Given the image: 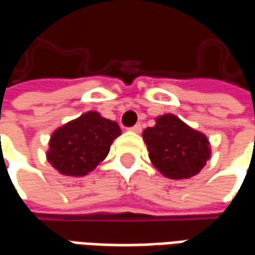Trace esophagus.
I'll return each instance as SVG.
<instances>
[{"label":"esophagus","mask_w":255,"mask_h":255,"mask_svg":"<svg viewBox=\"0 0 255 255\" xmlns=\"http://www.w3.org/2000/svg\"><path fill=\"white\" fill-rule=\"evenodd\" d=\"M129 131H132V132L135 133H139L142 131V126H140V124H136V126H133V127L129 128Z\"/></svg>","instance_id":"1"}]
</instances>
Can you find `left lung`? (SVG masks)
<instances>
[{"label":"left lung","instance_id":"1","mask_svg":"<svg viewBox=\"0 0 255 255\" xmlns=\"http://www.w3.org/2000/svg\"><path fill=\"white\" fill-rule=\"evenodd\" d=\"M142 136L151 164L173 180L195 176L210 158L206 135L172 113L157 117L154 127L146 128Z\"/></svg>","mask_w":255,"mask_h":255}]
</instances>
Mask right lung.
<instances>
[{"instance_id": "add662e5", "label": "right lung", "mask_w": 255, "mask_h": 255, "mask_svg": "<svg viewBox=\"0 0 255 255\" xmlns=\"http://www.w3.org/2000/svg\"><path fill=\"white\" fill-rule=\"evenodd\" d=\"M120 133L119 124L98 112L83 113L52 133L47 161L61 175L86 176L105 160L111 144Z\"/></svg>"}]
</instances>
